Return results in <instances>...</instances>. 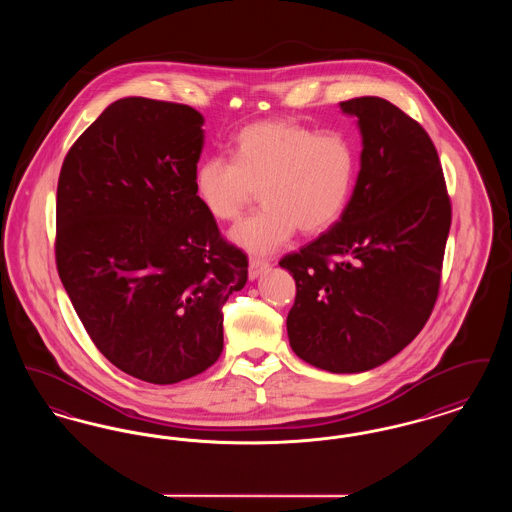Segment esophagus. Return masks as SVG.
I'll return each mask as SVG.
<instances>
[{
    "mask_svg": "<svg viewBox=\"0 0 512 512\" xmlns=\"http://www.w3.org/2000/svg\"><path fill=\"white\" fill-rule=\"evenodd\" d=\"M268 268L267 259H261V257H251L249 259V278L255 280L257 276H261Z\"/></svg>",
    "mask_w": 512,
    "mask_h": 512,
    "instance_id": "1",
    "label": "esophagus"
}]
</instances>
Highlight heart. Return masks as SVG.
I'll list each match as a JSON object with an SVG mask.
<instances>
[{
	"label": "heart",
	"mask_w": 512,
	"mask_h": 512,
	"mask_svg": "<svg viewBox=\"0 0 512 512\" xmlns=\"http://www.w3.org/2000/svg\"><path fill=\"white\" fill-rule=\"evenodd\" d=\"M357 169V149L345 134L272 119L236 134L232 161H201L194 188L205 211L222 222L238 219L261 190L265 207L242 220L230 238L247 251L268 253L297 228L303 236L332 228L351 199Z\"/></svg>",
	"instance_id": "heart-1"
}]
</instances>
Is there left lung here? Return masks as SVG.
Here are the masks:
<instances>
[{"label": "left lung", "instance_id": "8db88e82", "mask_svg": "<svg viewBox=\"0 0 512 512\" xmlns=\"http://www.w3.org/2000/svg\"><path fill=\"white\" fill-rule=\"evenodd\" d=\"M359 119L361 171L341 219L288 253L295 355L336 374L384 365L424 328L438 301L451 228L438 151L388 99L340 103Z\"/></svg>", "mask_w": 512, "mask_h": 512}]
</instances>
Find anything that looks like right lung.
Masks as SVG:
<instances>
[{"instance_id":"1","label":"right lung","mask_w":512,"mask_h":512,"mask_svg":"<svg viewBox=\"0 0 512 512\" xmlns=\"http://www.w3.org/2000/svg\"><path fill=\"white\" fill-rule=\"evenodd\" d=\"M203 117L147 98L111 103L69 149L55 207V265L101 355L149 384L205 372L222 307L247 282L194 188Z\"/></svg>"}]
</instances>
